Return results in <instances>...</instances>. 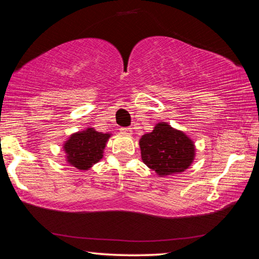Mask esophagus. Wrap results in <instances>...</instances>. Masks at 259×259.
Returning a JSON list of instances; mask_svg holds the SVG:
<instances>
[{
	"label": "esophagus",
	"instance_id": "obj_1",
	"mask_svg": "<svg viewBox=\"0 0 259 259\" xmlns=\"http://www.w3.org/2000/svg\"><path fill=\"white\" fill-rule=\"evenodd\" d=\"M120 131H121L122 134H124V135H131V133H133V129L128 128V126H126V128H120Z\"/></svg>",
	"mask_w": 259,
	"mask_h": 259
}]
</instances>
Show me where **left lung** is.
<instances>
[{"mask_svg":"<svg viewBox=\"0 0 259 259\" xmlns=\"http://www.w3.org/2000/svg\"><path fill=\"white\" fill-rule=\"evenodd\" d=\"M142 160L159 176L183 172L194 160V143L183 131L165 122L154 126L139 140Z\"/></svg>","mask_w":259,"mask_h":259,"instance_id":"obj_1","label":"left lung"}]
</instances>
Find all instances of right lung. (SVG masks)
I'll return each mask as SVG.
<instances>
[{"label":"right lung","instance_id":"right-lung-1","mask_svg":"<svg viewBox=\"0 0 259 259\" xmlns=\"http://www.w3.org/2000/svg\"><path fill=\"white\" fill-rule=\"evenodd\" d=\"M109 137V134L98 133L94 128L73 134L64 144L67 162L80 170L91 168L103 159L104 148Z\"/></svg>","mask_w":259,"mask_h":259}]
</instances>
